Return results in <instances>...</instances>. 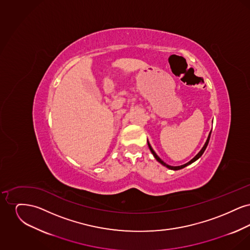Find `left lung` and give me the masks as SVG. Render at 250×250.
I'll return each instance as SVG.
<instances>
[{
    "label": "left lung",
    "mask_w": 250,
    "mask_h": 250,
    "mask_svg": "<svg viewBox=\"0 0 250 250\" xmlns=\"http://www.w3.org/2000/svg\"><path fill=\"white\" fill-rule=\"evenodd\" d=\"M211 133H212V130L210 131V133H209V136H208V138H207V141H206V143H205V144L203 145V147L202 148V150L198 153V155H196L194 158H192L191 159L190 161L189 162H188V163H186V164H184V165H182V166H176V167H173V166H169V165H167V164H166L163 160H161L160 159V157L158 156V155H156L155 153V151L153 150V148H152V146L150 145V143H149V142H147V143H148V146H149V149H150V151L152 152V154H153V155L155 156V159L159 162V163H161L163 166L167 167V168H169V169H173V170H178V169H181V168H184L185 167L188 166V165H190L191 163H193V162H195L197 159H199L201 156H202V154L204 153V151H205V149H206V147H207V145H208V143H209V141H210V137H211Z\"/></svg>",
    "instance_id": "1"
}]
</instances>
